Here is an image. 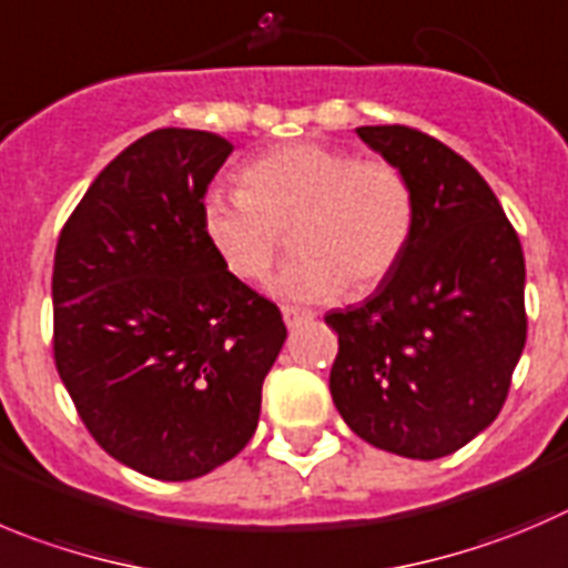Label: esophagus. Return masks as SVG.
<instances>
[{
    "mask_svg": "<svg viewBox=\"0 0 568 568\" xmlns=\"http://www.w3.org/2000/svg\"><path fill=\"white\" fill-rule=\"evenodd\" d=\"M314 311H308V308H294V305H283V320H285V325L288 327H296V325H302V322H308V320H314Z\"/></svg>",
    "mask_w": 568,
    "mask_h": 568,
    "instance_id": "esophagus-1",
    "label": "esophagus"
}]
</instances>
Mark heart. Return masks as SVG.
I'll return each instance as SVG.
<instances>
[{"label":"heart","mask_w":568,"mask_h":568,"mask_svg":"<svg viewBox=\"0 0 568 568\" xmlns=\"http://www.w3.org/2000/svg\"><path fill=\"white\" fill-rule=\"evenodd\" d=\"M417 226V195L395 162L344 148L291 142L243 164L237 193H206L201 235L230 274L257 283L285 248L300 252L274 277L288 300L367 294L392 277Z\"/></svg>","instance_id":"heart-1"}]
</instances>
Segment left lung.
Instances as JSON below:
<instances>
[{
    "label": "left lung",
    "instance_id": "1",
    "mask_svg": "<svg viewBox=\"0 0 568 568\" xmlns=\"http://www.w3.org/2000/svg\"><path fill=\"white\" fill-rule=\"evenodd\" d=\"M358 136L409 176L412 246L356 308L331 311L338 333L331 395L381 452L437 459L499 417L527 342L524 252L474 164L409 125Z\"/></svg>",
    "mask_w": 568,
    "mask_h": 568
}]
</instances>
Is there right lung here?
Listing matches in <instances>:
<instances>
[{
    "label": "right lung",
    "instance_id": "1",
    "mask_svg": "<svg viewBox=\"0 0 568 568\" xmlns=\"http://www.w3.org/2000/svg\"><path fill=\"white\" fill-rule=\"evenodd\" d=\"M232 153L212 131L159 129L105 164L63 224L52 358L116 463L204 476L252 439L283 314L201 235L206 184Z\"/></svg>",
    "mask_w": 568,
    "mask_h": 568
}]
</instances>
